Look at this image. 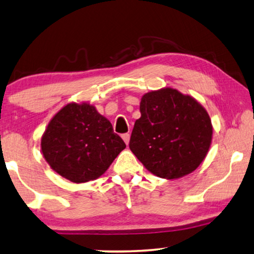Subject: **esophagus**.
<instances>
[{"instance_id": "34e87169", "label": "esophagus", "mask_w": 254, "mask_h": 254, "mask_svg": "<svg viewBox=\"0 0 254 254\" xmlns=\"http://www.w3.org/2000/svg\"><path fill=\"white\" fill-rule=\"evenodd\" d=\"M122 139L124 140V142H126L127 145H128V142H130V134H128V133L122 134Z\"/></svg>"}]
</instances>
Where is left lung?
<instances>
[{
  "label": "left lung",
  "mask_w": 254,
  "mask_h": 254,
  "mask_svg": "<svg viewBox=\"0 0 254 254\" xmlns=\"http://www.w3.org/2000/svg\"><path fill=\"white\" fill-rule=\"evenodd\" d=\"M128 147L143 166L164 179H178L198 168L209 151L212 124L190 96L164 88L143 94Z\"/></svg>",
  "instance_id": "1"
}]
</instances>
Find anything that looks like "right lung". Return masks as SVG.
Returning a JSON list of instances; mask_svg holds the SVG:
<instances>
[{
	"instance_id": "1",
	"label": "right lung",
	"mask_w": 254,
	"mask_h": 254,
	"mask_svg": "<svg viewBox=\"0 0 254 254\" xmlns=\"http://www.w3.org/2000/svg\"><path fill=\"white\" fill-rule=\"evenodd\" d=\"M126 143L109 121L90 104H68L48 124L41 140L52 170L81 184L104 175Z\"/></svg>"
}]
</instances>
